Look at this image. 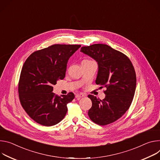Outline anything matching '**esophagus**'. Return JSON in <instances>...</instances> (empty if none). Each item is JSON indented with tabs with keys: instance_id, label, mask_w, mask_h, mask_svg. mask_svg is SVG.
I'll use <instances>...</instances> for the list:
<instances>
[{
	"instance_id": "1",
	"label": "esophagus",
	"mask_w": 160,
	"mask_h": 160,
	"mask_svg": "<svg viewBox=\"0 0 160 160\" xmlns=\"http://www.w3.org/2000/svg\"><path fill=\"white\" fill-rule=\"evenodd\" d=\"M85 96H86V95H85L84 94H83V93H77V94L76 95V98L79 99V98H82V97H85Z\"/></svg>"
}]
</instances>
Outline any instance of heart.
<instances>
[{"mask_svg": "<svg viewBox=\"0 0 160 160\" xmlns=\"http://www.w3.org/2000/svg\"><path fill=\"white\" fill-rule=\"evenodd\" d=\"M86 61H90V60H84L82 62H86Z\"/></svg>", "mask_w": 160, "mask_h": 160, "instance_id": "obj_1", "label": "heart"}]
</instances>
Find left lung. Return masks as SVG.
Listing matches in <instances>:
<instances>
[{"label":"left lung","mask_w":160,"mask_h":160,"mask_svg":"<svg viewBox=\"0 0 160 160\" xmlns=\"http://www.w3.org/2000/svg\"><path fill=\"white\" fill-rule=\"evenodd\" d=\"M81 51L97 62L98 70L95 82L100 88H107L103 100L88 95L92 102L88 116L99 125H108L125 114L132 102L136 88L134 67L125 55L108 45L83 46Z\"/></svg>","instance_id":"obj_1"}]
</instances>
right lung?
I'll return each mask as SVG.
<instances>
[{"mask_svg": "<svg viewBox=\"0 0 160 160\" xmlns=\"http://www.w3.org/2000/svg\"><path fill=\"white\" fill-rule=\"evenodd\" d=\"M80 47L54 44L35 51L24 63L18 84L20 100L28 115L40 125H55L66 115L67 104L74 94L58 97L52 93V86L64 79L68 60Z\"/></svg>", "mask_w": 160, "mask_h": 160, "instance_id": "add662e5", "label": "right lung"}]
</instances>
